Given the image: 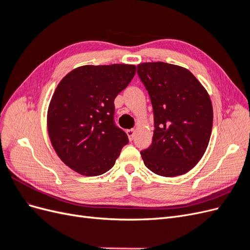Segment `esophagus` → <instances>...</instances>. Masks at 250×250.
I'll use <instances>...</instances> for the list:
<instances>
[{
	"instance_id": "1",
	"label": "esophagus",
	"mask_w": 250,
	"mask_h": 250,
	"mask_svg": "<svg viewBox=\"0 0 250 250\" xmlns=\"http://www.w3.org/2000/svg\"><path fill=\"white\" fill-rule=\"evenodd\" d=\"M126 132H127V135H128V138H129V140L132 141L133 138H134V135H135V130L134 129H128Z\"/></svg>"
}]
</instances>
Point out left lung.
<instances>
[{
    "label": "left lung",
    "mask_w": 250,
    "mask_h": 250,
    "mask_svg": "<svg viewBox=\"0 0 250 250\" xmlns=\"http://www.w3.org/2000/svg\"><path fill=\"white\" fill-rule=\"evenodd\" d=\"M153 107L152 144L141 151L146 167L174 177L197 165L208 148L213 106L201 83L185 67L166 62L138 65Z\"/></svg>",
    "instance_id": "1"
}]
</instances>
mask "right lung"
I'll list each match as a JSON object with an SVG mask.
<instances>
[{"mask_svg": "<svg viewBox=\"0 0 250 250\" xmlns=\"http://www.w3.org/2000/svg\"><path fill=\"white\" fill-rule=\"evenodd\" d=\"M135 74L131 64L83 65L59 82L48 110L57 155L71 169L97 176L113 167L127 134L115 123V101Z\"/></svg>", "mask_w": 250, "mask_h": 250, "instance_id": "obj_1", "label": "right lung"}]
</instances>
